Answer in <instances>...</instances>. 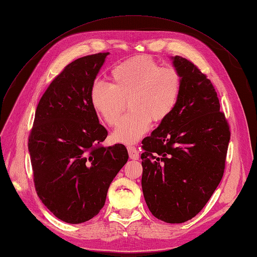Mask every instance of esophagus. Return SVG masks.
<instances>
[{
	"label": "esophagus",
	"instance_id": "esophagus-1",
	"mask_svg": "<svg viewBox=\"0 0 257 257\" xmlns=\"http://www.w3.org/2000/svg\"><path fill=\"white\" fill-rule=\"evenodd\" d=\"M127 151H128L130 159H132V160H138L139 159V151L136 149L135 147L128 146L127 147Z\"/></svg>",
	"mask_w": 257,
	"mask_h": 257
}]
</instances>
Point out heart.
<instances>
[{"mask_svg": "<svg viewBox=\"0 0 257 257\" xmlns=\"http://www.w3.org/2000/svg\"><path fill=\"white\" fill-rule=\"evenodd\" d=\"M110 84L94 81L90 88V103L108 126H115V142L134 144L153 123L165 121L174 111L181 92V75L173 67H161L147 56L131 58L115 65L109 73Z\"/></svg>", "mask_w": 257, "mask_h": 257, "instance_id": "1", "label": "heart"}]
</instances>
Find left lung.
Segmentation results:
<instances>
[{
  "label": "left lung",
  "mask_w": 257,
  "mask_h": 257,
  "mask_svg": "<svg viewBox=\"0 0 257 257\" xmlns=\"http://www.w3.org/2000/svg\"><path fill=\"white\" fill-rule=\"evenodd\" d=\"M181 92L174 111L142 142L145 200L166 223L191 220L205 207L225 169L230 131L207 76L176 56Z\"/></svg>",
  "instance_id": "1"
}]
</instances>
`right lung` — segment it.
I'll use <instances>...</instances> for the list:
<instances>
[{
    "label": "right lung",
    "instance_id": "add662e5",
    "mask_svg": "<svg viewBox=\"0 0 257 257\" xmlns=\"http://www.w3.org/2000/svg\"><path fill=\"white\" fill-rule=\"evenodd\" d=\"M108 54L85 56L64 67L38 103L29 136L37 195L66 223H83L99 212L128 159L124 145L102 146L108 133L90 103V88Z\"/></svg>",
    "mask_w": 257,
    "mask_h": 257
}]
</instances>
